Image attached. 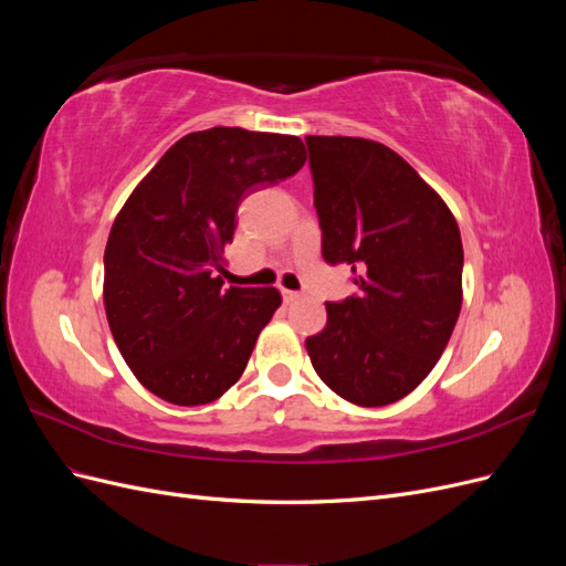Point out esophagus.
Instances as JSON below:
<instances>
[{"mask_svg": "<svg viewBox=\"0 0 566 566\" xmlns=\"http://www.w3.org/2000/svg\"><path fill=\"white\" fill-rule=\"evenodd\" d=\"M283 293V300L290 304V302H297L302 295L300 293H295V290H281Z\"/></svg>", "mask_w": 566, "mask_h": 566, "instance_id": "obj_1", "label": "esophagus"}]
</instances>
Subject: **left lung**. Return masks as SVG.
Returning <instances> with one entry per match:
<instances>
[{
  "label": "left lung",
  "instance_id": "left-lung-1",
  "mask_svg": "<svg viewBox=\"0 0 566 566\" xmlns=\"http://www.w3.org/2000/svg\"><path fill=\"white\" fill-rule=\"evenodd\" d=\"M323 260L349 264L358 295L325 302L306 337L318 378L356 406L413 391L447 349L462 304L455 217L399 153L358 136H306Z\"/></svg>",
  "mask_w": 566,
  "mask_h": 566
}]
</instances>
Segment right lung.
Here are the masks:
<instances>
[{
    "mask_svg": "<svg viewBox=\"0 0 566 566\" xmlns=\"http://www.w3.org/2000/svg\"><path fill=\"white\" fill-rule=\"evenodd\" d=\"M302 139L212 127L186 134L134 188L104 254L115 345L148 391L177 406L219 399L241 378L281 306L276 287H221L238 205L300 172Z\"/></svg>",
    "mask_w": 566,
    "mask_h": 566,
    "instance_id": "right-lung-1",
    "label": "right lung"
}]
</instances>
